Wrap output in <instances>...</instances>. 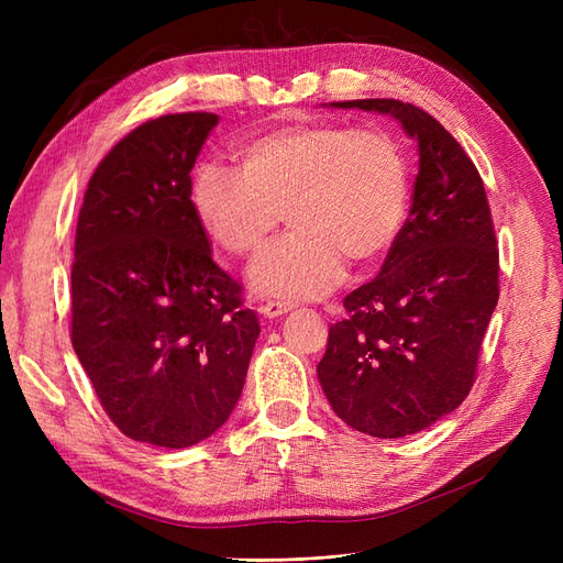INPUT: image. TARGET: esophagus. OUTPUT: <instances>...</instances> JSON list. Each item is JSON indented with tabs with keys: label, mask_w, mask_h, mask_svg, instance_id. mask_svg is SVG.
<instances>
[{
	"label": "esophagus",
	"mask_w": 563,
	"mask_h": 563,
	"mask_svg": "<svg viewBox=\"0 0 563 563\" xmlns=\"http://www.w3.org/2000/svg\"><path fill=\"white\" fill-rule=\"evenodd\" d=\"M294 310V302H284V300H269L265 305H261V314L267 319H277L284 317Z\"/></svg>",
	"instance_id": "1"
}]
</instances>
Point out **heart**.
Wrapping results in <instances>:
<instances>
[{
	"instance_id": "heart-1",
	"label": "heart",
	"mask_w": 563,
	"mask_h": 563,
	"mask_svg": "<svg viewBox=\"0 0 563 563\" xmlns=\"http://www.w3.org/2000/svg\"><path fill=\"white\" fill-rule=\"evenodd\" d=\"M236 159L240 174L201 162L187 195L203 234L236 258L258 251L284 211L294 230L249 272L263 296H327L345 277L347 255L378 258L404 225L408 168L387 133L296 124L255 135Z\"/></svg>"
}]
</instances>
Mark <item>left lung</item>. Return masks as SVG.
<instances>
[{"label":"left lung","instance_id":"1","mask_svg":"<svg viewBox=\"0 0 563 563\" xmlns=\"http://www.w3.org/2000/svg\"><path fill=\"white\" fill-rule=\"evenodd\" d=\"M397 119L418 143L413 201L380 275L352 291L317 376L350 428L399 439L465 401L498 305V249L479 172L424 110L391 98L331 103Z\"/></svg>","mask_w":563,"mask_h":563}]
</instances>
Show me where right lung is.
Segmentation results:
<instances>
[{"mask_svg": "<svg viewBox=\"0 0 563 563\" xmlns=\"http://www.w3.org/2000/svg\"><path fill=\"white\" fill-rule=\"evenodd\" d=\"M216 124L183 112L131 131L98 164L77 223L73 347L117 428L162 449L223 428L261 333L187 195Z\"/></svg>", "mask_w": 563, "mask_h": 563, "instance_id": "right-lung-1", "label": "right lung"}]
</instances>
